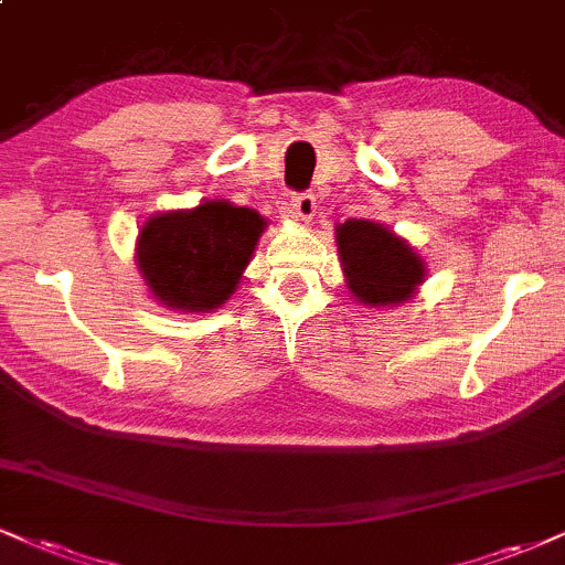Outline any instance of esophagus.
<instances>
[{"label":"esophagus","instance_id":"esophagus-1","mask_svg":"<svg viewBox=\"0 0 565 565\" xmlns=\"http://www.w3.org/2000/svg\"><path fill=\"white\" fill-rule=\"evenodd\" d=\"M316 207H318V202L310 192L295 194L289 200V213H291V217H297V221H310V217L316 215Z\"/></svg>","mask_w":565,"mask_h":565}]
</instances>
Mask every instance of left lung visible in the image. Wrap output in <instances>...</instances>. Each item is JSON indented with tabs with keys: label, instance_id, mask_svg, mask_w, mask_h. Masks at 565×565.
I'll return each instance as SVG.
<instances>
[{
	"label": "left lung",
	"instance_id": "1",
	"mask_svg": "<svg viewBox=\"0 0 565 565\" xmlns=\"http://www.w3.org/2000/svg\"><path fill=\"white\" fill-rule=\"evenodd\" d=\"M348 287L365 305L405 302L424 281V263L392 231L371 221H348L337 228Z\"/></svg>",
	"mask_w": 565,
	"mask_h": 565
}]
</instances>
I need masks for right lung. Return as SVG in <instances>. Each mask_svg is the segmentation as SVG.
Wrapping results in <instances>:
<instances>
[{
	"mask_svg": "<svg viewBox=\"0 0 565 565\" xmlns=\"http://www.w3.org/2000/svg\"><path fill=\"white\" fill-rule=\"evenodd\" d=\"M263 228L255 210L231 202L158 215L139 234V270L168 308L213 310L236 289Z\"/></svg>",
	"mask_w": 565,
	"mask_h": 565,
	"instance_id": "obj_1",
	"label": "right lung"
}]
</instances>
